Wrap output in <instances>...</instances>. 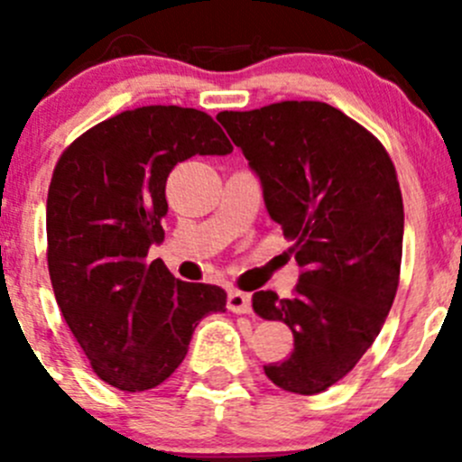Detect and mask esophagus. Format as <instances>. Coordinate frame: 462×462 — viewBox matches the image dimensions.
Here are the masks:
<instances>
[{
	"mask_svg": "<svg viewBox=\"0 0 462 462\" xmlns=\"http://www.w3.org/2000/svg\"><path fill=\"white\" fill-rule=\"evenodd\" d=\"M227 309L232 313H250L253 310V300H250L248 292L230 291L227 292Z\"/></svg>",
	"mask_w": 462,
	"mask_h": 462,
	"instance_id": "34e87169",
	"label": "esophagus"
}]
</instances>
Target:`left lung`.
Here are the masks:
<instances>
[{"instance_id":"left-lung-1","label":"left lung","mask_w":462,"mask_h":462,"mask_svg":"<svg viewBox=\"0 0 462 462\" xmlns=\"http://www.w3.org/2000/svg\"><path fill=\"white\" fill-rule=\"evenodd\" d=\"M217 120L259 176L265 209L301 268L292 300L253 295L254 313L295 337L291 357L263 371L283 391L321 393L375 342L398 291L404 209L395 167L374 134L326 102H274Z\"/></svg>"}]
</instances>
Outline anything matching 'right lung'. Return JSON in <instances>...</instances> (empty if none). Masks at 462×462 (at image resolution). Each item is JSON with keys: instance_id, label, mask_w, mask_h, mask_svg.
Instances as JSON below:
<instances>
[{"instance_id": "right-lung-1", "label": "right lung", "mask_w": 462, "mask_h": 462, "mask_svg": "<svg viewBox=\"0 0 462 462\" xmlns=\"http://www.w3.org/2000/svg\"><path fill=\"white\" fill-rule=\"evenodd\" d=\"M232 144L199 109L149 105L123 111L60 156L46 199V259L62 318L106 384L138 393L165 382L188 356L205 315L226 291L176 279L161 259L165 183L192 156Z\"/></svg>"}]
</instances>
